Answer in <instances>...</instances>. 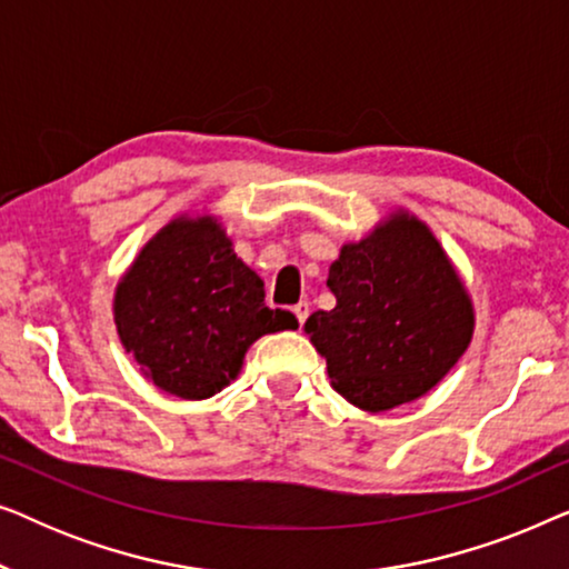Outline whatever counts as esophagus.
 Returning <instances> with one entry per match:
<instances>
[{"label":"esophagus","instance_id":"obj_1","mask_svg":"<svg viewBox=\"0 0 569 569\" xmlns=\"http://www.w3.org/2000/svg\"><path fill=\"white\" fill-rule=\"evenodd\" d=\"M292 313H295V318H298V323L302 326V323H306V318H308V313H310V306H308V302H306V300H300V302H298V306H295V308H292Z\"/></svg>","mask_w":569,"mask_h":569}]
</instances>
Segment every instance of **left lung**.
<instances>
[{
	"mask_svg": "<svg viewBox=\"0 0 569 569\" xmlns=\"http://www.w3.org/2000/svg\"><path fill=\"white\" fill-rule=\"evenodd\" d=\"M333 310L306 321L331 388L362 411L430 393L471 345L477 313L430 224L393 209L329 267Z\"/></svg>",
	"mask_w": 569,
	"mask_h": 569,
	"instance_id": "obj_1",
	"label": "left lung"
}]
</instances>
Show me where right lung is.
Returning <instances> with one entry per match:
<instances>
[{"label":"right lung","mask_w":569,"mask_h":569,"mask_svg":"<svg viewBox=\"0 0 569 569\" xmlns=\"http://www.w3.org/2000/svg\"><path fill=\"white\" fill-rule=\"evenodd\" d=\"M261 277L238 259L220 217L181 212L123 271L113 321L127 352L160 391L201 401L240 376L256 339L298 329L267 308Z\"/></svg>","instance_id":"add662e5"}]
</instances>
